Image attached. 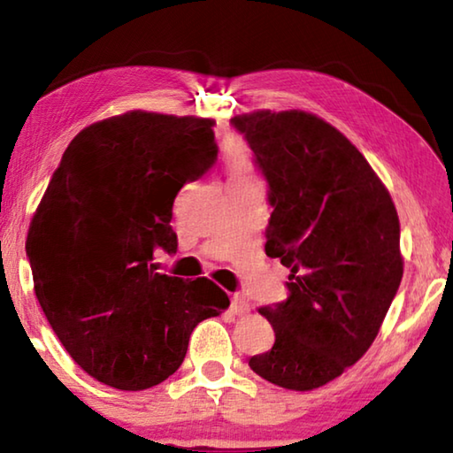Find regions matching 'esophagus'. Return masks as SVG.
Segmentation results:
<instances>
[{"label":"esophagus","instance_id":"obj_1","mask_svg":"<svg viewBox=\"0 0 453 453\" xmlns=\"http://www.w3.org/2000/svg\"><path fill=\"white\" fill-rule=\"evenodd\" d=\"M232 313H235V316H245V313H250V303L243 296L232 297Z\"/></svg>","mask_w":453,"mask_h":453}]
</instances>
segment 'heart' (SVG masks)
I'll list each match as a JSON object with an SVG mask.
<instances>
[{"label": "heart", "mask_w": 453, "mask_h": 453, "mask_svg": "<svg viewBox=\"0 0 453 453\" xmlns=\"http://www.w3.org/2000/svg\"><path fill=\"white\" fill-rule=\"evenodd\" d=\"M232 167H234L235 172L245 170V157H243V156H235V157L232 159Z\"/></svg>", "instance_id": "1"}]
</instances>
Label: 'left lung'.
Masks as SVG:
<instances>
[{
	"label": "left lung",
	"instance_id": "8db88e82",
	"mask_svg": "<svg viewBox=\"0 0 453 453\" xmlns=\"http://www.w3.org/2000/svg\"><path fill=\"white\" fill-rule=\"evenodd\" d=\"M232 124L256 153L273 205L265 254L288 267L286 302L262 305L275 342L250 367L310 392L362 357L403 275L388 188L340 129L302 110H257Z\"/></svg>",
	"mask_w": 453,
	"mask_h": 453
}]
</instances>
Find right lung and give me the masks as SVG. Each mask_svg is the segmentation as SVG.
I'll use <instances>...</instances> for the list:
<instances>
[{"label": "right lung", "mask_w": 453, "mask_h": 453, "mask_svg": "<svg viewBox=\"0 0 453 453\" xmlns=\"http://www.w3.org/2000/svg\"><path fill=\"white\" fill-rule=\"evenodd\" d=\"M216 121L132 110L73 137L27 232L34 289L83 372L140 392L178 370L199 321L229 308L208 278L156 272L173 202L218 159Z\"/></svg>", "instance_id": "add662e5"}]
</instances>
